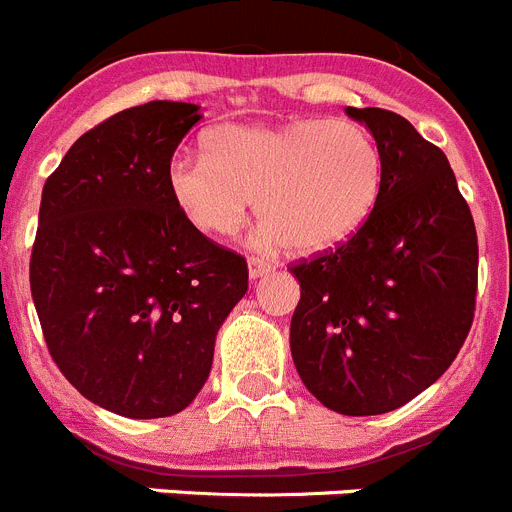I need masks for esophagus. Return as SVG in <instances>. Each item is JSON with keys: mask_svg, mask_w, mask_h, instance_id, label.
Returning a JSON list of instances; mask_svg holds the SVG:
<instances>
[{"mask_svg": "<svg viewBox=\"0 0 512 512\" xmlns=\"http://www.w3.org/2000/svg\"><path fill=\"white\" fill-rule=\"evenodd\" d=\"M271 269H274V264H271V261L259 259V256H251V259H248V274H251V279L264 277V274H269Z\"/></svg>", "mask_w": 512, "mask_h": 512, "instance_id": "obj_1", "label": "esophagus"}]
</instances>
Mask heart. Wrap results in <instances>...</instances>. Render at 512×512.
<instances>
[{
    "mask_svg": "<svg viewBox=\"0 0 512 512\" xmlns=\"http://www.w3.org/2000/svg\"><path fill=\"white\" fill-rule=\"evenodd\" d=\"M205 148L171 161L169 189L189 223L212 235H233L259 200L269 241L323 253L354 238L382 194V151L354 120L220 125Z\"/></svg>",
    "mask_w": 512,
    "mask_h": 512,
    "instance_id": "b5f03b06",
    "label": "heart"
}]
</instances>
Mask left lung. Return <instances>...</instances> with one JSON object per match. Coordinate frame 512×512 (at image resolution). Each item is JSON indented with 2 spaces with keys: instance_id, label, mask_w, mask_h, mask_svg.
<instances>
[{
  "instance_id": "1",
  "label": "left lung",
  "mask_w": 512,
  "mask_h": 512,
  "mask_svg": "<svg viewBox=\"0 0 512 512\" xmlns=\"http://www.w3.org/2000/svg\"><path fill=\"white\" fill-rule=\"evenodd\" d=\"M384 158L377 210L336 251L292 266L297 374L325 408L382 415L428 390L474 320L477 230L441 148L405 117L346 107Z\"/></svg>"
}]
</instances>
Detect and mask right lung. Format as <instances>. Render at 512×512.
I'll use <instances>...</instances> for the list:
<instances>
[{
  "mask_svg": "<svg viewBox=\"0 0 512 512\" xmlns=\"http://www.w3.org/2000/svg\"><path fill=\"white\" fill-rule=\"evenodd\" d=\"M202 120L138 104L81 135L48 176L30 292L61 374L125 418L182 413L210 377L215 336L248 289L241 253L189 223L169 164Z\"/></svg>",
  "mask_w": 512,
  "mask_h": 512,
  "instance_id": "add662e5",
  "label": "right lung"
}]
</instances>
